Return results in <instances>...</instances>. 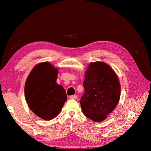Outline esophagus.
<instances>
[{
    "label": "esophagus",
    "mask_w": 151,
    "mask_h": 151,
    "mask_svg": "<svg viewBox=\"0 0 151 151\" xmlns=\"http://www.w3.org/2000/svg\"><path fill=\"white\" fill-rule=\"evenodd\" d=\"M69 98L70 99H77V98H78V97H77V95H72V96H70Z\"/></svg>",
    "instance_id": "34e87169"
}]
</instances>
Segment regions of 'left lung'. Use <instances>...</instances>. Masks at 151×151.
I'll return each instance as SVG.
<instances>
[{
	"label": "left lung",
	"mask_w": 151,
	"mask_h": 151,
	"mask_svg": "<svg viewBox=\"0 0 151 151\" xmlns=\"http://www.w3.org/2000/svg\"><path fill=\"white\" fill-rule=\"evenodd\" d=\"M80 104L84 115L96 122L104 120L119 101L121 87L115 72L106 63H91L83 83Z\"/></svg>",
	"instance_id": "left-lung-1"
}]
</instances>
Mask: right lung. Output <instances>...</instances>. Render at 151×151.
<instances>
[{"mask_svg":"<svg viewBox=\"0 0 151 151\" xmlns=\"http://www.w3.org/2000/svg\"><path fill=\"white\" fill-rule=\"evenodd\" d=\"M57 74V68L50 63H40L31 70L25 83L24 95L29 107L45 120L55 118L67 100L65 89L56 83Z\"/></svg>","mask_w":151,"mask_h":151,"instance_id":"add662e5","label":"right lung"}]
</instances>
